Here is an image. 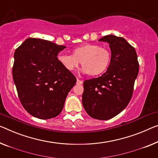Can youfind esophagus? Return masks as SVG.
<instances>
[{"instance_id": "1", "label": "esophagus", "mask_w": 158, "mask_h": 158, "mask_svg": "<svg viewBox=\"0 0 158 158\" xmlns=\"http://www.w3.org/2000/svg\"><path fill=\"white\" fill-rule=\"evenodd\" d=\"M82 83H83V82H82V81H81V80H79V79H77V84H82Z\"/></svg>"}]
</instances>
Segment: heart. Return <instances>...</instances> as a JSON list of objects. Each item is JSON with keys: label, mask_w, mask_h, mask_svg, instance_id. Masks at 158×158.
<instances>
[{"label": "heart", "mask_w": 158, "mask_h": 158, "mask_svg": "<svg viewBox=\"0 0 158 158\" xmlns=\"http://www.w3.org/2000/svg\"><path fill=\"white\" fill-rule=\"evenodd\" d=\"M58 62L65 69L73 72L81 64L83 72L96 77L106 71L111 60L110 52L105 47L95 44H84L72 49V55L60 54Z\"/></svg>", "instance_id": "obj_1"}]
</instances>
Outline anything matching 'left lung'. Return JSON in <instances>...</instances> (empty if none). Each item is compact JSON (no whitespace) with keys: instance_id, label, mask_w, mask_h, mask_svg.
Masks as SVG:
<instances>
[{"instance_id":"left-lung-1","label":"left lung","mask_w":158,"mask_h":158,"mask_svg":"<svg viewBox=\"0 0 158 158\" xmlns=\"http://www.w3.org/2000/svg\"><path fill=\"white\" fill-rule=\"evenodd\" d=\"M99 41L109 43L111 60L104 74L84 81L82 103L91 118L109 120L130 102L139 63L135 48L123 37L109 35Z\"/></svg>"}]
</instances>
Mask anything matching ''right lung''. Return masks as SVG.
Returning <instances> with one entry per match:
<instances>
[{"label":"right lung","instance_id":"obj_1","mask_svg":"<svg viewBox=\"0 0 158 158\" xmlns=\"http://www.w3.org/2000/svg\"><path fill=\"white\" fill-rule=\"evenodd\" d=\"M65 48L30 37L14 53L13 77L19 99L24 109L37 118L58 116L77 82L74 75L58 62V53Z\"/></svg>","mask_w":158,"mask_h":158}]
</instances>
